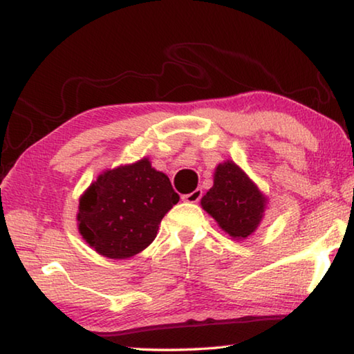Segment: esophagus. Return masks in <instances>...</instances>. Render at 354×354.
Wrapping results in <instances>:
<instances>
[{"mask_svg": "<svg viewBox=\"0 0 354 354\" xmlns=\"http://www.w3.org/2000/svg\"><path fill=\"white\" fill-rule=\"evenodd\" d=\"M203 196V190L201 189H196L192 192V194L187 195H183V201L185 203H198Z\"/></svg>", "mask_w": 354, "mask_h": 354, "instance_id": "1", "label": "esophagus"}]
</instances>
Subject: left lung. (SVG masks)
Segmentation results:
<instances>
[{
    "instance_id": "obj_1",
    "label": "left lung",
    "mask_w": 354,
    "mask_h": 354,
    "mask_svg": "<svg viewBox=\"0 0 354 354\" xmlns=\"http://www.w3.org/2000/svg\"><path fill=\"white\" fill-rule=\"evenodd\" d=\"M267 196L234 160L215 167L214 185L201 198V207L226 234L245 241L266 215Z\"/></svg>"
}]
</instances>
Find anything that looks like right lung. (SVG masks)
<instances>
[{
	"mask_svg": "<svg viewBox=\"0 0 354 354\" xmlns=\"http://www.w3.org/2000/svg\"><path fill=\"white\" fill-rule=\"evenodd\" d=\"M179 201L169 176L148 158L101 171L81 195L77 231L107 259L139 254L158 234L160 220Z\"/></svg>",
	"mask_w": 354,
	"mask_h": 354,
	"instance_id": "1",
	"label": "right lung"
}]
</instances>
